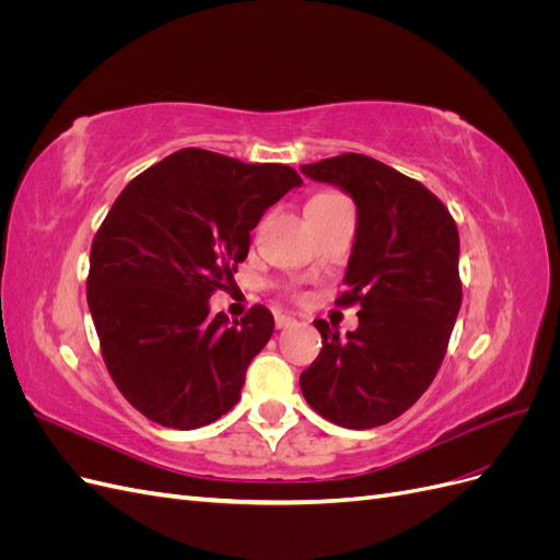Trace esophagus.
<instances>
[{
  "instance_id": "esophagus-1",
  "label": "esophagus",
  "mask_w": 560,
  "mask_h": 560,
  "mask_svg": "<svg viewBox=\"0 0 560 560\" xmlns=\"http://www.w3.org/2000/svg\"><path fill=\"white\" fill-rule=\"evenodd\" d=\"M294 325H296V319L292 315H282V313L276 315V329H287V327H294Z\"/></svg>"
}]
</instances>
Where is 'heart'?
I'll list each match as a JSON object with an SVG mask.
<instances>
[{
  "instance_id": "heart-1",
  "label": "heart",
  "mask_w": 560,
  "mask_h": 560,
  "mask_svg": "<svg viewBox=\"0 0 560 560\" xmlns=\"http://www.w3.org/2000/svg\"><path fill=\"white\" fill-rule=\"evenodd\" d=\"M336 194H331V191H322V194H315L308 202H315V200H327V198H334Z\"/></svg>"
}]
</instances>
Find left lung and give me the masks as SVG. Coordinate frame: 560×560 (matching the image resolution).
I'll use <instances>...</instances> for the list:
<instances>
[{"label": "left lung", "instance_id": "obj_1", "mask_svg": "<svg viewBox=\"0 0 560 560\" xmlns=\"http://www.w3.org/2000/svg\"><path fill=\"white\" fill-rule=\"evenodd\" d=\"M341 186L358 206V235L336 306H360V327L338 338L313 325L322 350L299 383L311 409L350 430L395 420L444 362L463 303L455 219L428 186L364 154L301 165Z\"/></svg>", "mask_w": 560, "mask_h": 560}]
</instances>
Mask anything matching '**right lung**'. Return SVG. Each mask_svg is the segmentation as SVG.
<instances>
[{
    "instance_id": "obj_1",
    "label": "right lung",
    "mask_w": 560,
    "mask_h": 560,
    "mask_svg": "<svg viewBox=\"0 0 560 560\" xmlns=\"http://www.w3.org/2000/svg\"><path fill=\"white\" fill-rule=\"evenodd\" d=\"M301 184L282 163L179 149L118 194L91 245L89 308L114 385L149 420L210 425L241 399L273 315H210L208 299L247 259L249 231Z\"/></svg>"
}]
</instances>
